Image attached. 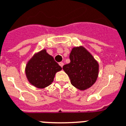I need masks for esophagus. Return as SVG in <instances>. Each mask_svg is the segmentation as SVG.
Masks as SVG:
<instances>
[{
  "label": "esophagus",
  "instance_id": "esophagus-1",
  "mask_svg": "<svg viewBox=\"0 0 126 126\" xmlns=\"http://www.w3.org/2000/svg\"><path fill=\"white\" fill-rule=\"evenodd\" d=\"M59 65H60V66L62 68V66H64V63H63V62H60V63H59Z\"/></svg>",
  "mask_w": 126,
  "mask_h": 126
}]
</instances>
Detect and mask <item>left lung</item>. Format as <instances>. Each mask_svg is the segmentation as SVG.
I'll list each match as a JSON object with an SVG mask.
<instances>
[{
	"instance_id": "obj_1",
	"label": "left lung",
	"mask_w": 126,
	"mask_h": 126,
	"mask_svg": "<svg viewBox=\"0 0 126 126\" xmlns=\"http://www.w3.org/2000/svg\"><path fill=\"white\" fill-rule=\"evenodd\" d=\"M70 59V63L62 68L68 74L72 85L81 91L91 87L98 78L97 61L82 46L72 48Z\"/></svg>"
}]
</instances>
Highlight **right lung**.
Masks as SVG:
<instances>
[{
    "label": "right lung",
    "instance_id": "add662e5",
    "mask_svg": "<svg viewBox=\"0 0 126 126\" xmlns=\"http://www.w3.org/2000/svg\"><path fill=\"white\" fill-rule=\"evenodd\" d=\"M61 70V66L55 62L54 58L43 49L34 54L28 61L26 74L31 84L43 89L52 83L56 73Z\"/></svg>",
    "mask_w": 126,
    "mask_h": 126
}]
</instances>
